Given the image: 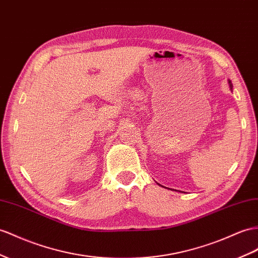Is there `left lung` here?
<instances>
[{
	"label": "left lung",
	"mask_w": 258,
	"mask_h": 258,
	"mask_svg": "<svg viewBox=\"0 0 258 258\" xmlns=\"http://www.w3.org/2000/svg\"><path fill=\"white\" fill-rule=\"evenodd\" d=\"M229 82V85H230V88L232 89V84H231V81H228Z\"/></svg>",
	"instance_id": "8db88e82"
}]
</instances>
